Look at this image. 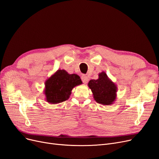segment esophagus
<instances>
[{
  "label": "esophagus",
  "instance_id": "obj_1",
  "mask_svg": "<svg viewBox=\"0 0 159 159\" xmlns=\"http://www.w3.org/2000/svg\"><path fill=\"white\" fill-rule=\"evenodd\" d=\"M81 79H82V82H83V83L84 84H87L88 83V80H89V79H88V77H86V76H85V75H82V77H81Z\"/></svg>",
  "mask_w": 159,
  "mask_h": 159
}]
</instances>
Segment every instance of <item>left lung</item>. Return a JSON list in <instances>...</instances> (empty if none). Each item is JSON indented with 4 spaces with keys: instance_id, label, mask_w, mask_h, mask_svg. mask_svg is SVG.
I'll return each instance as SVG.
<instances>
[{
    "instance_id": "8db88e82",
    "label": "left lung",
    "mask_w": 159,
    "mask_h": 159,
    "mask_svg": "<svg viewBox=\"0 0 159 159\" xmlns=\"http://www.w3.org/2000/svg\"><path fill=\"white\" fill-rule=\"evenodd\" d=\"M88 85L97 102L107 106L112 105L116 101L118 88L105 71L99 73V78L97 80H89Z\"/></svg>"
}]
</instances>
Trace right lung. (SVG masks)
<instances>
[{
  "label": "right lung",
  "instance_id": "add662e5",
  "mask_svg": "<svg viewBox=\"0 0 159 159\" xmlns=\"http://www.w3.org/2000/svg\"><path fill=\"white\" fill-rule=\"evenodd\" d=\"M82 82L77 74H69L64 70H58L45 82V101L54 105L70 98L73 88Z\"/></svg>",
  "mask_w": 159,
  "mask_h": 159
}]
</instances>
